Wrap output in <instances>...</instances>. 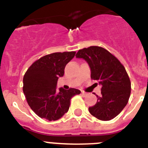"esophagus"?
<instances>
[{
    "instance_id": "1",
    "label": "esophagus",
    "mask_w": 148,
    "mask_h": 148,
    "mask_svg": "<svg viewBox=\"0 0 148 148\" xmlns=\"http://www.w3.org/2000/svg\"><path fill=\"white\" fill-rule=\"evenodd\" d=\"M81 94H82V95H83V96H84V97H85V96H86V94H87L85 92V91H81Z\"/></svg>"
}]
</instances>
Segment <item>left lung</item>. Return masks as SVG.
<instances>
[{
	"label": "left lung",
	"instance_id": "left-lung-1",
	"mask_svg": "<svg viewBox=\"0 0 148 148\" xmlns=\"http://www.w3.org/2000/svg\"><path fill=\"white\" fill-rule=\"evenodd\" d=\"M75 57L88 62L91 78L102 86L101 95H96L97 103L88 108L90 113L101 121L116 117L128 103L131 94V81L124 66L113 54L100 46L80 49Z\"/></svg>",
	"mask_w": 148,
	"mask_h": 148
}]
</instances>
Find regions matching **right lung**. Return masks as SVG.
<instances>
[{"label":"right lung","mask_w":148,"mask_h":148,"mask_svg":"<svg viewBox=\"0 0 148 148\" xmlns=\"http://www.w3.org/2000/svg\"><path fill=\"white\" fill-rule=\"evenodd\" d=\"M75 51L55 52L40 57L31 64L23 78V92L33 112L41 119L57 121L68 111L70 99L81 91L70 88L56 90L59 77Z\"/></svg>","instance_id":"add662e5"}]
</instances>
